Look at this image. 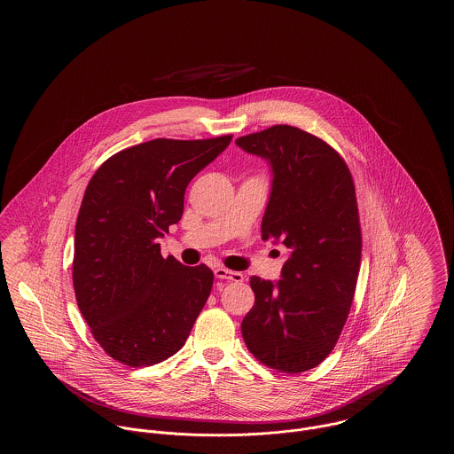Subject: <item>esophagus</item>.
I'll return each instance as SVG.
<instances>
[{"instance_id": "1", "label": "esophagus", "mask_w": 454, "mask_h": 454, "mask_svg": "<svg viewBox=\"0 0 454 454\" xmlns=\"http://www.w3.org/2000/svg\"><path fill=\"white\" fill-rule=\"evenodd\" d=\"M215 276H216L217 279H224V281H243V274H241V272L228 270V269H224V267H217L216 270H215Z\"/></svg>"}]
</instances>
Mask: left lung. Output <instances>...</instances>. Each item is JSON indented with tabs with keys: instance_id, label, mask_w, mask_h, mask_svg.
Segmentation results:
<instances>
[{
	"instance_id": "obj_1",
	"label": "left lung",
	"mask_w": 454,
	"mask_h": 454,
	"mask_svg": "<svg viewBox=\"0 0 454 454\" xmlns=\"http://www.w3.org/2000/svg\"><path fill=\"white\" fill-rule=\"evenodd\" d=\"M237 145L270 165L262 238L289 248L279 281L250 278L255 304L241 335L265 366L308 371L337 344L354 300L363 239L352 175L333 148L293 126Z\"/></svg>"
}]
</instances>
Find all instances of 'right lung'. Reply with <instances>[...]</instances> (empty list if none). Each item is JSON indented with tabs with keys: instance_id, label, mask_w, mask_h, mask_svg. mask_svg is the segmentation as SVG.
<instances>
[{
	"instance_id": "add662e5",
	"label": "right lung",
	"mask_w": 454,
	"mask_h": 454,
	"mask_svg": "<svg viewBox=\"0 0 454 454\" xmlns=\"http://www.w3.org/2000/svg\"><path fill=\"white\" fill-rule=\"evenodd\" d=\"M230 143L153 139L110 156L88 184L74 228V294L95 340L126 366L178 352L211 294L213 270L163 259L158 238L180 221L189 182Z\"/></svg>"
}]
</instances>
